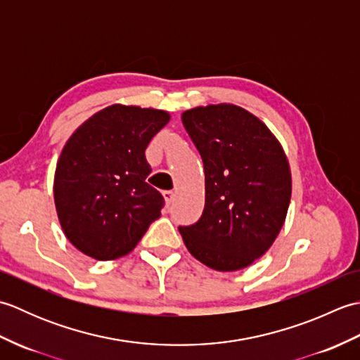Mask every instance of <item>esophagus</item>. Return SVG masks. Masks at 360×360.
<instances>
[{"mask_svg":"<svg viewBox=\"0 0 360 360\" xmlns=\"http://www.w3.org/2000/svg\"><path fill=\"white\" fill-rule=\"evenodd\" d=\"M162 196H164V200H165L167 207H170V204H172L173 200H174V193L172 192V190H165V192L162 193Z\"/></svg>","mask_w":360,"mask_h":360,"instance_id":"1","label":"esophagus"}]
</instances>
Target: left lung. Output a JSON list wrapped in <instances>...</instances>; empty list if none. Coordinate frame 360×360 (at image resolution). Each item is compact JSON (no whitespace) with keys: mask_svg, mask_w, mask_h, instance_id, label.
<instances>
[{"mask_svg":"<svg viewBox=\"0 0 360 360\" xmlns=\"http://www.w3.org/2000/svg\"><path fill=\"white\" fill-rule=\"evenodd\" d=\"M205 173V204L192 226H179L190 254L231 272L264 255L290 201L285 151L262 120L232 103L182 112Z\"/></svg>","mask_w":360,"mask_h":360,"instance_id":"left-lung-1","label":"left lung"}]
</instances>
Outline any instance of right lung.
Masks as SVG:
<instances>
[{
    "mask_svg": "<svg viewBox=\"0 0 360 360\" xmlns=\"http://www.w3.org/2000/svg\"><path fill=\"white\" fill-rule=\"evenodd\" d=\"M170 114L141 106L111 105L75 129L60 155L53 201L66 238L96 259L129 254L164 198L147 182L150 141Z\"/></svg>",
    "mask_w": 360,
    "mask_h": 360,
    "instance_id": "add662e5",
    "label": "right lung"
}]
</instances>
